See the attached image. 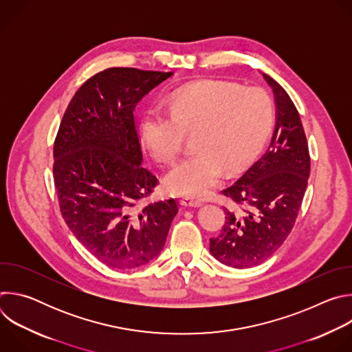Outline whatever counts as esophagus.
<instances>
[{"instance_id": "obj_1", "label": "esophagus", "mask_w": 352, "mask_h": 352, "mask_svg": "<svg viewBox=\"0 0 352 352\" xmlns=\"http://www.w3.org/2000/svg\"><path fill=\"white\" fill-rule=\"evenodd\" d=\"M179 204H181L182 206H188V208H199V206L204 205L202 200L196 199V197H192V196H184V197H181Z\"/></svg>"}]
</instances>
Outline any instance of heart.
<instances>
[{"instance_id":"b5f03b06","label":"heart","mask_w":352,"mask_h":352,"mask_svg":"<svg viewBox=\"0 0 352 352\" xmlns=\"http://www.w3.org/2000/svg\"><path fill=\"white\" fill-rule=\"evenodd\" d=\"M274 118L270 96L261 87L199 82L179 89L168 116L150 111L139 128L140 142L152 157L173 163L185 135H193L196 153L177 163L164 177L167 190L205 196L223 178L226 168L245 167L259 153Z\"/></svg>"}]
</instances>
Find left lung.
Segmentation results:
<instances>
[{"label": "left lung", "instance_id": "8db88e82", "mask_svg": "<svg viewBox=\"0 0 352 352\" xmlns=\"http://www.w3.org/2000/svg\"><path fill=\"white\" fill-rule=\"evenodd\" d=\"M276 126L265 155L223 193L239 210L224 208L221 234L210 238V254L235 269L269 259L289 235L307 190L311 157L302 122L287 91L269 75Z\"/></svg>", "mask_w": 352, "mask_h": 352}]
</instances>
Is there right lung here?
<instances>
[{"label":"right lung","instance_id":"right-lung-1","mask_svg":"<svg viewBox=\"0 0 352 352\" xmlns=\"http://www.w3.org/2000/svg\"><path fill=\"white\" fill-rule=\"evenodd\" d=\"M174 72L109 68L75 93L54 142L61 214L89 252L113 269L140 267L160 255L178 213L174 199L139 209L157 185L142 167L135 107Z\"/></svg>","mask_w":352,"mask_h":352}]
</instances>
